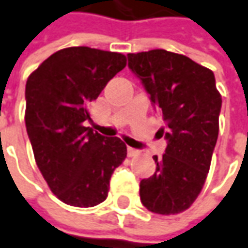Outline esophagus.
Instances as JSON below:
<instances>
[{"mask_svg":"<svg viewBox=\"0 0 248 248\" xmlns=\"http://www.w3.org/2000/svg\"><path fill=\"white\" fill-rule=\"evenodd\" d=\"M137 154H139V151L134 150L132 147H127V155H129V156H134V155H137Z\"/></svg>","mask_w":248,"mask_h":248,"instance_id":"1","label":"esophagus"}]
</instances>
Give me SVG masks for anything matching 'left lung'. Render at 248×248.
<instances>
[{"label": "left lung", "mask_w": 248, "mask_h": 248, "mask_svg": "<svg viewBox=\"0 0 248 248\" xmlns=\"http://www.w3.org/2000/svg\"><path fill=\"white\" fill-rule=\"evenodd\" d=\"M129 68L162 116L167 147L156 171L141 180L140 199L156 214H178L196 201L218 139L221 94L211 70L189 57L154 49L129 53Z\"/></svg>", "instance_id": "obj_1"}]
</instances>
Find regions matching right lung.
I'll use <instances>...</instances> for the list:
<instances>
[{
  "label": "right lung",
  "instance_id": "right-lung-1",
  "mask_svg": "<svg viewBox=\"0 0 248 248\" xmlns=\"http://www.w3.org/2000/svg\"><path fill=\"white\" fill-rule=\"evenodd\" d=\"M126 65V56L88 46L62 49L26 83V129L50 191L65 204L93 207L107 199L126 145L83 126L88 107Z\"/></svg>",
  "mask_w": 248,
  "mask_h": 248
}]
</instances>
